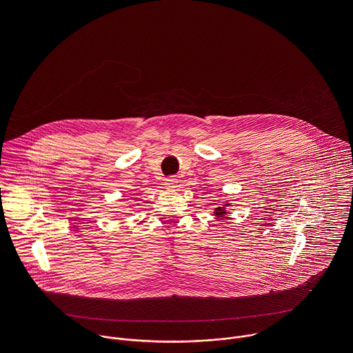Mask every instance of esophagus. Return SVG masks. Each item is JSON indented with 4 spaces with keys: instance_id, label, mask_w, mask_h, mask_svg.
<instances>
[{
    "instance_id": "1",
    "label": "esophagus",
    "mask_w": 353,
    "mask_h": 353,
    "mask_svg": "<svg viewBox=\"0 0 353 353\" xmlns=\"http://www.w3.org/2000/svg\"><path fill=\"white\" fill-rule=\"evenodd\" d=\"M177 179L176 177H168L166 180H165V185L168 187V188H174V187H177Z\"/></svg>"
}]
</instances>
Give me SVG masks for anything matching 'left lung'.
I'll use <instances>...</instances> for the list:
<instances>
[{
    "label": "left lung",
    "mask_w": 353,
    "mask_h": 353,
    "mask_svg": "<svg viewBox=\"0 0 353 353\" xmlns=\"http://www.w3.org/2000/svg\"><path fill=\"white\" fill-rule=\"evenodd\" d=\"M226 205H229V204H226ZM215 214H216L218 216H223V215H226V211H225V208H216V210H215Z\"/></svg>",
    "instance_id": "left-lung-1"
}]
</instances>
